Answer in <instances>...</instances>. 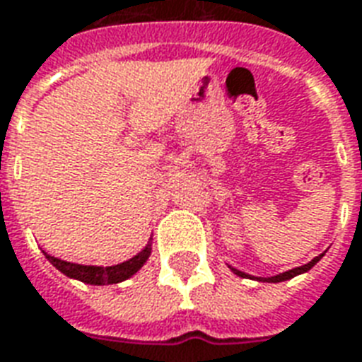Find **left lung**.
I'll use <instances>...</instances> for the list:
<instances>
[{
    "label": "left lung",
    "mask_w": 362,
    "mask_h": 362,
    "mask_svg": "<svg viewBox=\"0 0 362 362\" xmlns=\"http://www.w3.org/2000/svg\"><path fill=\"white\" fill-rule=\"evenodd\" d=\"M325 253H321L319 257H315L313 260H310L308 264L304 266H298V268H293V270H287V272H283V274H277V276H272V277H255V276H249V274H245V272L242 270H236V268H232V266H228L236 276L240 277H251V279H257V281H266V283H279V281H287V279H291V277H295L298 276V274H304V272H308L310 268H313V266L317 264L319 260H321V257H323Z\"/></svg>",
    "instance_id": "left-lung-1"
}]
</instances>
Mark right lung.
<instances>
[{
	"instance_id": "1",
	"label": "right lung",
	"mask_w": 362,
	"mask_h": 362,
	"mask_svg": "<svg viewBox=\"0 0 362 362\" xmlns=\"http://www.w3.org/2000/svg\"><path fill=\"white\" fill-rule=\"evenodd\" d=\"M45 253V251H43ZM151 255V243L145 245L143 251L132 257L126 262L115 266H86V264H75V262H67V260L56 259L52 255L45 253L47 260L54 266L56 270H60L64 276L71 277V279H79L88 285H113V283H120L132 277L139 268H141Z\"/></svg>"
}]
</instances>
